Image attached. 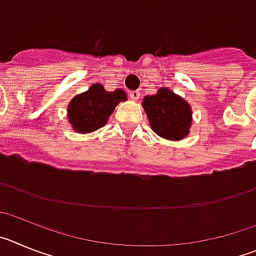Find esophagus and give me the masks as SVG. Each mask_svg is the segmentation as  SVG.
Returning a JSON list of instances; mask_svg holds the SVG:
<instances>
[{"mask_svg": "<svg viewBox=\"0 0 256 256\" xmlns=\"http://www.w3.org/2000/svg\"><path fill=\"white\" fill-rule=\"evenodd\" d=\"M140 96H141V92L140 91H130V97L132 98V100H138Z\"/></svg>", "mask_w": 256, "mask_h": 256, "instance_id": "34e87169", "label": "esophagus"}]
</instances>
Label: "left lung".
<instances>
[{
	"label": "left lung",
	"mask_w": 256,
	"mask_h": 256,
	"mask_svg": "<svg viewBox=\"0 0 256 256\" xmlns=\"http://www.w3.org/2000/svg\"><path fill=\"white\" fill-rule=\"evenodd\" d=\"M142 106L156 134L173 141L182 140L188 134L191 108L168 88H162L156 94L144 97Z\"/></svg>",
	"instance_id": "1"
}]
</instances>
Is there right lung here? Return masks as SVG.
I'll use <instances>...</instances> for the list:
<instances>
[{
  "label": "right lung",
  "instance_id": "1",
  "mask_svg": "<svg viewBox=\"0 0 256 256\" xmlns=\"http://www.w3.org/2000/svg\"><path fill=\"white\" fill-rule=\"evenodd\" d=\"M126 100V94L122 90L108 92L101 84H94L70 101L68 108L70 124L79 133L97 130L105 126L115 106Z\"/></svg>",
  "mask_w": 256,
  "mask_h": 256
}]
</instances>
